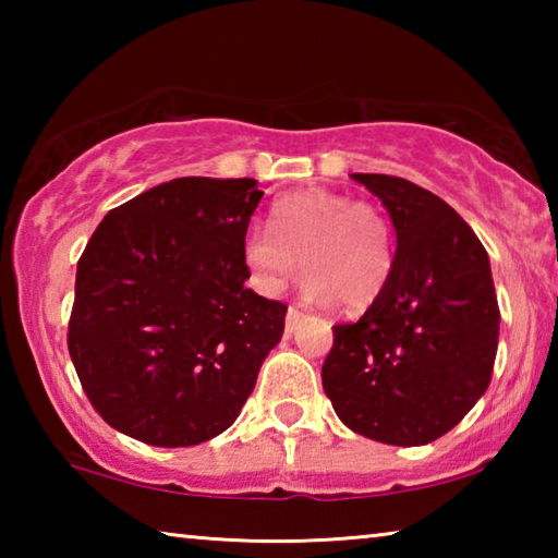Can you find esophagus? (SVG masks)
Instances as JSON below:
<instances>
[{
    "instance_id": "obj_1",
    "label": "esophagus",
    "mask_w": 558,
    "mask_h": 558,
    "mask_svg": "<svg viewBox=\"0 0 558 558\" xmlns=\"http://www.w3.org/2000/svg\"><path fill=\"white\" fill-rule=\"evenodd\" d=\"M302 319V313L298 307H288V315H286V332H292V329L298 327V323Z\"/></svg>"
}]
</instances>
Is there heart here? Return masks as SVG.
Instances as JSON below:
<instances>
[{"label":"heart","instance_id":"1","mask_svg":"<svg viewBox=\"0 0 558 558\" xmlns=\"http://www.w3.org/2000/svg\"><path fill=\"white\" fill-rule=\"evenodd\" d=\"M245 266L256 286L280 295L302 268L307 300L366 310L389 286L396 266L391 221L372 202H352L329 189H302L270 206L268 231H251Z\"/></svg>","mask_w":558,"mask_h":558}]
</instances>
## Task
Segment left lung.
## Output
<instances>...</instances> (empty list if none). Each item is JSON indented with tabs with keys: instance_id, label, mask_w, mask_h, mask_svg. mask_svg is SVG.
<instances>
[{
	"instance_id": "1",
	"label": "left lung",
	"mask_w": 558,
	"mask_h": 558,
	"mask_svg": "<svg viewBox=\"0 0 558 558\" xmlns=\"http://www.w3.org/2000/svg\"><path fill=\"white\" fill-rule=\"evenodd\" d=\"M396 229L389 286L352 325H335L323 386L347 428L386 446H426L487 391L499 307L485 245L428 189L352 174Z\"/></svg>"
}]
</instances>
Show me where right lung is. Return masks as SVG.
Wrapping results in <instances>:
<instances>
[{"instance_id": "1", "label": "right lung", "mask_w": 558, "mask_h": 558, "mask_svg": "<svg viewBox=\"0 0 558 558\" xmlns=\"http://www.w3.org/2000/svg\"><path fill=\"white\" fill-rule=\"evenodd\" d=\"M256 179L182 177L100 221L75 270L69 352L102 421L186 448L239 418L288 305L245 288Z\"/></svg>"}]
</instances>
